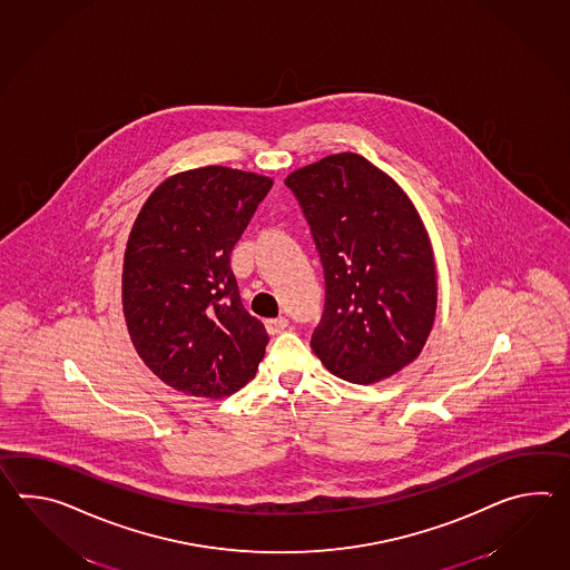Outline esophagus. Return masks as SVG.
Instances as JSON below:
<instances>
[{
  "label": "esophagus",
  "instance_id": "34e87169",
  "mask_svg": "<svg viewBox=\"0 0 570 570\" xmlns=\"http://www.w3.org/2000/svg\"><path fill=\"white\" fill-rule=\"evenodd\" d=\"M288 327V318L286 316H278V318H267L266 331L269 335H276L279 331H284Z\"/></svg>",
  "mask_w": 570,
  "mask_h": 570
}]
</instances>
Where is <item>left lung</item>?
Wrapping results in <instances>:
<instances>
[{
	"label": "left lung",
	"instance_id": "obj_1",
	"mask_svg": "<svg viewBox=\"0 0 570 570\" xmlns=\"http://www.w3.org/2000/svg\"><path fill=\"white\" fill-rule=\"evenodd\" d=\"M303 206L325 272V313L311 347L354 384L417 360L438 308L430 235L405 190L357 153H335L284 179Z\"/></svg>",
	"mask_w": 570,
	"mask_h": 570
}]
</instances>
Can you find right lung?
Instances as JSON below:
<instances>
[{
	"mask_svg": "<svg viewBox=\"0 0 570 570\" xmlns=\"http://www.w3.org/2000/svg\"><path fill=\"white\" fill-rule=\"evenodd\" d=\"M272 177L208 165L161 181L130 228L122 313L145 366L177 393L223 399L254 380L267 333L240 304L230 252Z\"/></svg>",
	"mask_w": 570,
	"mask_h": 570,
	"instance_id": "right-lung-1",
	"label": "right lung"
}]
</instances>
